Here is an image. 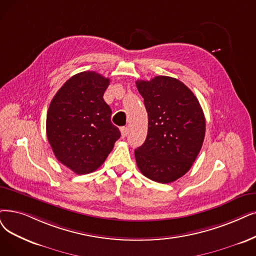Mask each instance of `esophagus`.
<instances>
[{"instance_id": "obj_1", "label": "esophagus", "mask_w": 256, "mask_h": 256, "mask_svg": "<svg viewBox=\"0 0 256 256\" xmlns=\"http://www.w3.org/2000/svg\"><path fill=\"white\" fill-rule=\"evenodd\" d=\"M120 134H122V138H126L127 134H128V128L127 127H122L120 128Z\"/></svg>"}]
</instances>
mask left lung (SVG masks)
Segmentation results:
<instances>
[{"label": "left lung", "mask_w": 256, "mask_h": 256, "mask_svg": "<svg viewBox=\"0 0 256 256\" xmlns=\"http://www.w3.org/2000/svg\"><path fill=\"white\" fill-rule=\"evenodd\" d=\"M148 114V134L134 150L136 165L146 178L162 184L189 171L205 138L206 120L200 102L180 80L158 76L136 80Z\"/></svg>", "instance_id": "left-lung-1"}]
</instances>
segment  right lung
Returning <instances> with one entry per match:
<instances>
[{
    "label": "right lung",
    "mask_w": 256,
    "mask_h": 256,
    "mask_svg": "<svg viewBox=\"0 0 256 256\" xmlns=\"http://www.w3.org/2000/svg\"><path fill=\"white\" fill-rule=\"evenodd\" d=\"M109 82L94 71L80 72L60 88L50 103L48 142L58 160L76 174L100 167L120 136L103 98Z\"/></svg>",
    "instance_id": "1"
}]
</instances>
